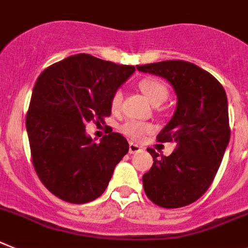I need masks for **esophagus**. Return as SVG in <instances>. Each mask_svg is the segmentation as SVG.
<instances>
[{
  "label": "esophagus",
  "instance_id": "obj_1",
  "mask_svg": "<svg viewBox=\"0 0 248 248\" xmlns=\"http://www.w3.org/2000/svg\"><path fill=\"white\" fill-rule=\"evenodd\" d=\"M139 151H141V146H139L137 143L130 142V145H128V153L135 154V153H139Z\"/></svg>",
  "mask_w": 248,
  "mask_h": 248
}]
</instances>
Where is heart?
<instances>
[{
  "label": "heart",
  "instance_id": "b5f03b06",
  "mask_svg": "<svg viewBox=\"0 0 248 248\" xmlns=\"http://www.w3.org/2000/svg\"><path fill=\"white\" fill-rule=\"evenodd\" d=\"M139 88L143 95L150 101V103L154 106L163 105L164 102L169 98V88L164 82L156 78H143L139 83ZM121 106H122V92L116 91L112 94L111 101H109V107L113 113L120 112ZM121 132L124 136L130 137L132 140H140L141 137L150 134L153 131V126L146 122H140V121L128 120L126 121L120 127Z\"/></svg>",
  "mask_w": 248,
  "mask_h": 248
}]
</instances>
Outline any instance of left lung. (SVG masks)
<instances>
[{"label":"left lung","mask_w":248,"mask_h":248,"mask_svg":"<svg viewBox=\"0 0 248 248\" xmlns=\"http://www.w3.org/2000/svg\"><path fill=\"white\" fill-rule=\"evenodd\" d=\"M163 77L178 95L175 113L157 135L159 142H176L169 156L154 149L151 169L143 174L147 198L163 208H180L198 201L219 169L231 128L224 88L207 70L184 60L137 65Z\"/></svg>","instance_id":"1"}]
</instances>
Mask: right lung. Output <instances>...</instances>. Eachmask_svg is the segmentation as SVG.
Here are the masks:
<instances>
[{"instance_id":"obj_1","label":"right lung","mask_w":248,"mask_h":248,"mask_svg":"<svg viewBox=\"0 0 248 248\" xmlns=\"http://www.w3.org/2000/svg\"><path fill=\"white\" fill-rule=\"evenodd\" d=\"M134 72L132 65L77 54L37 78L26 114L31 159L41 183L62 201L83 204L98 198L128 153L121 134L93 142L85 124L111 116L112 94Z\"/></svg>"}]
</instances>
